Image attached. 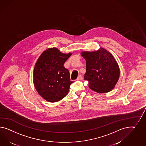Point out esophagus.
Returning a JSON list of instances; mask_svg holds the SVG:
<instances>
[{
  "instance_id": "34e87169",
  "label": "esophagus",
  "mask_w": 146,
  "mask_h": 146,
  "mask_svg": "<svg viewBox=\"0 0 146 146\" xmlns=\"http://www.w3.org/2000/svg\"><path fill=\"white\" fill-rule=\"evenodd\" d=\"M82 79V75H79L78 76V78H77V80H81V79Z\"/></svg>"
}]
</instances>
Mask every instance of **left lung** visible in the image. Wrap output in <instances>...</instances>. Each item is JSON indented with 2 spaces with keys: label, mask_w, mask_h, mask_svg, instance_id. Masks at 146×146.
Wrapping results in <instances>:
<instances>
[{
  "label": "left lung",
  "mask_w": 146,
  "mask_h": 146,
  "mask_svg": "<svg viewBox=\"0 0 146 146\" xmlns=\"http://www.w3.org/2000/svg\"><path fill=\"white\" fill-rule=\"evenodd\" d=\"M81 55L86 60L84 79L89 81V87L98 93L111 90L119 76V68L113 55L102 48L97 51H84Z\"/></svg>",
  "instance_id": "obj_1"
}]
</instances>
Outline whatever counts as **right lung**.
Instances as JSON below:
<instances>
[{
	"label": "right lung",
	"mask_w": 146,
	"mask_h": 146,
	"mask_svg": "<svg viewBox=\"0 0 146 146\" xmlns=\"http://www.w3.org/2000/svg\"><path fill=\"white\" fill-rule=\"evenodd\" d=\"M71 55L51 48L43 51L36 62L33 83L38 94L48 102H58L68 94L73 81H71L70 72L64 64Z\"/></svg>",
	"instance_id": "1"
}]
</instances>
